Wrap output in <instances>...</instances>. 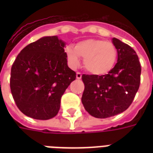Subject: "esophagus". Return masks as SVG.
<instances>
[{"label":"esophagus","instance_id":"1","mask_svg":"<svg viewBox=\"0 0 153 153\" xmlns=\"http://www.w3.org/2000/svg\"><path fill=\"white\" fill-rule=\"evenodd\" d=\"M82 78V74L79 73V72H77L76 73V79H81Z\"/></svg>","mask_w":153,"mask_h":153}]
</instances>
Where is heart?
<instances>
[{"label": "heart", "instance_id": "obj_1", "mask_svg": "<svg viewBox=\"0 0 153 153\" xmlns=\"http://www.w3.org/2000/svg\"><path fill=\"white\" fill-rule=\"evenodd\" d=\"M70 67L75 69L80 64V57L83 58L84 67L94 75L109 73L117 62V50L112 42L100 39H87L79 42L74 48L68 46L65 49Z\"/></svg>", "mask_w": 153, "mask_h": 153}]
</instances>
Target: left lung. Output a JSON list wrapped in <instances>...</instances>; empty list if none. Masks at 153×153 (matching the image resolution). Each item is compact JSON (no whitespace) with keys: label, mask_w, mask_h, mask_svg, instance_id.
<instances>
[{"label":"left lung","mask_w":153,"mask_h":153,"mask_svg":"<svg viewBox=\"0 0 153 153\" xmlns=\"http://www.w3.org/2000/svg\"><path fill=\"white\" fill-rule=\"evenodd\" d=\"M117 62L105 75L82 74L85 85L82 102L86 111L97 118H107L124 112L137 92L141 68L136 51L117 38Z\"/></svg>","instance_id":"left-lung-1"}]
</instances>
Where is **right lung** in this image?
<instances>
[{
	"label": "right lung",
	"mask_w": 153,
	"mask_h": 153,
	"mask_svg": "<svg viewBox=\"0 0 153 153\" xmlns=\"http://www.w3.org/2000/svg\"><path fill=\"white\" fill-rule=\"evenodd\" d=\"M65 46L57 36H44L25 47L13 62L11 92L26 116L48 120L57 115L61 97L76 79L67 65Z\"/></svg>",
	"instance_id": "right-lung-1"
}]
</instances>
